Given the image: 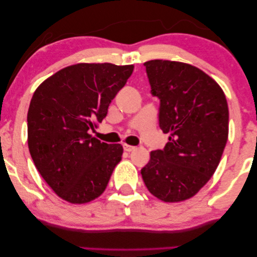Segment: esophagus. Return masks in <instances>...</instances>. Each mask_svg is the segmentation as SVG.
<instances>
[{"label": "esophagus", "mask_w": 257, "mask_h": 257, "mask_svg": "<svg viewBox=\"0 0 257 257\" xmlns=\"http://www.w3.org/2000/svg\"><path fill=\"white\" fill-rule=\"evenodd\" d=\"M123 147H124V150H125V151H127V153H131V151L136 150V147H134V146H130V145H126V144H124V145H123Z\"/></svg>", "instance_id": "34e87169"}]
</instances>
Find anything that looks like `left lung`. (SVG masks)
Here are the masks:
<instances>
[{
	"label": "left lung",
	"mask_w": 257,
	"mask_h": 257,
	"mask_svg": "<svg viewBox=\"0 0 257 257\" xmlns=\"http://www.w3.org/2000/svg\"><path fill=\"white\" fill-rule=\"evenodd\" d=\"M151 93L161 100L159 126L168 133L163 150L141 170L151 195L165 203L191 198L216 171L229 136L225 94L214 79L180 61L145 62Z\"/></svg>",
	"instance_id": "obj_1"
}]
</instances>
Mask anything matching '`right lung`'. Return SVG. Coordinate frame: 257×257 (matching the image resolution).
Returning <instances> with one entry per match:
<instances>
[{
    "mask_svg": "<svg viewBox=\"0 0 257 257\" xmlns=\"http://www.w3.org/2000/svg\"><path fill=\"white\" fill-rule=\"evenodd\" d=\"M133 69L109 62L71 65L34 92L27 113L29 153L61 199L85 204L106 190L123 147L101 142L89 131L107 116Z\"/></svg>",
    "mask_w": 257,
    "mask_h": 257,
    "instance_id": "add662e5",
    "label": "right lung"
}]
</instances>
